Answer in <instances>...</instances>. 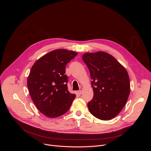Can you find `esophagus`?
<instances>
[{"label":"esophagus","mask_w":151,"mask_h":151,"mask_svg":"<svg viewBox=\"0 0 151 151\" xmlns=\"http://www.w3.org/2000/svg\"><path fill=\"white\" fill-rule=\"evenodd\" d=\"M82 91H83V88L81 87L80 89H79V91H78V93H79L80 94H81L82 93Z\"/></svg>","instance_id":"34e87169"}]
</instances>
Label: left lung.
Instances as JSON below:
<instances>
[{
  "mask_svg": "<svg viewBox=\"0 0 151 151\" xmlns=\"http://www.w3.org/2000/svg\"><path fill=\"white\" fill-rule=\"evenodd\" d=\"M82 60L92 79L94 97L88 103L90 113L104 121L115 118L125 105L130 92L127 70L112 55L103 51L85 53Z\"/></svg>",
  "mask_w": 151,
  "mask_h": 151,
  "instance_id": "1",
  "label": "left lung"
}]
</instances>
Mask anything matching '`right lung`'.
<instances>
[{
  "label": "right lung",
  "instance_id": "right-lung-1",
  "mask_svg": "<svg viewBox=\"0 0 151 151\" xmlns=\"http://www.w3.org/2000/svg\"><path fill=\"white\" fill-rule=\"evenodd\" d=\"M77 55L73 51L57 49L32 66L27 81L29 92L36 108L45 116L58 117L69 109L76 95L68 91L65 68Z\"/></svg>",
  "mask_w": 151,
  "mask_h": 151
}]
</instances>
